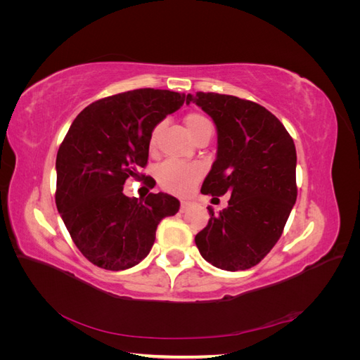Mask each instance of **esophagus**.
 <instances>
[{"label":"esophagus","instance_id":"esophagus-1","mask_svg":"<svg viewBox=\"0 0 360 360\" xmlns=\"http://www.w3.org/2000/svg\"><path fill=\"white\" fill-rule=\"evenodd\" d=\"M192 205H193V201H191V200H181L180 201V210L181 212H186V210L191 209Z\"/></svg>","mask_w":360,"mask_h":360}]
</instances>
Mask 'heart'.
Returning a JSON list of instances; mask_svg holds the SVG:
<instances>
[{
  "label": "heart",
  "instance_id": "1",
  "mask_svg": "<svg viewBox=\"0 0 360 360\" xmlns=\"http://www.w3.org/2000/svg\"><path fill=\"white\" fill-rule=\"evenodd\" d=\"M184 124H186L188 132L192 138L197 136L202 129L209 127L210 122L200 112H189L184 117ZM159 134V126L153 129L150 135V147H155ZM158 181L163 189L174 193H186L195 183L201 177V168L198 165H191V163L180 162H165L158 169Z\"/></svg>",
  "mask_w": 360,
  "mask_h": 360
}]
</instances>
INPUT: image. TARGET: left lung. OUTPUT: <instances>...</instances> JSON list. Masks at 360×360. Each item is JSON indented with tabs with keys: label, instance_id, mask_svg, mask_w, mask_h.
Returning a JSON list of instances; mask_svg holds the SVG:
<instances>
[{
	"label": "left lung",
	"instance_id": "left-lung-1",
	"mask_svg": "<svg viewBox=\"0 0 360 360\" xmlns=\"http://www.w3.org/2000/svg\"><path fill=\"white\" fill-rule=\"evenodd\" d=\"M217 130L204 195H230L228 207L195 236L205 261L222 270L257 266L276 245L297 198L296 147L279 120L255 102L217 93L188 94Z\"/></svg>",
	"mask_w": 360,
	"mask_h": 360
}]
</instances>
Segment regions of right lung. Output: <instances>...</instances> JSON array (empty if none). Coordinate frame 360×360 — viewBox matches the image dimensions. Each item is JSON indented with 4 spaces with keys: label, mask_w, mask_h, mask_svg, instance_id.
I'll list each match as a JSON object with an SVG mask.
<instances>
[{
    "label": "right lung",
    "mask_w": 360,
    "mask_h": 360,
    "mask_svg": "<svg viewBox=\"0 0 360 360\" xmlns=\"http://www.w3.org/2000/svg\"><path fill=\"white\" fill-rule=\"evenodd\" d=\"M184 99L139 89L97 101L73 120L57 153L56 204L76 248L97 267L136 266L153 246L159 222L179 212V200L168 193L138 201L123 186L147 165L153 129Z\"/></svg>",
    "instance_id": "obj_1"
}]
</instances>
